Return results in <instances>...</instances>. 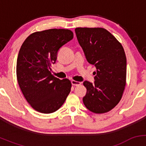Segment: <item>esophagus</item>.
Here are the masks:
<instances>
[{
	"instance_id": "34e87169",
	"label": "esophagus",
	"mask_w": 146,
	"mask_h": 146,
	"mask_svg": "<svg viewBox=\"0 0 146 146\" xmlns=\"http://www.w3.org/2000/svg\"><path fill=\"white\" fill-rule=\"evenodd\" d=\"M71 84L73 86H80V85L81 84V82L78 81H75V80H72Z\"/></svg>"
}]
</instances>
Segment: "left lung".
<instances>
[{
    "label": "left lung",
    "instance_id": "8db88e82",
    "mask_svg": "<svg viewBox=\"0 0 146 146\" xmlns=\"http://www.w3.org/2000/svg\"><path fill=\"white\" fill-rule=\"evenodd\" d=\"M88 63L95 65L94 84L84 82L85 106L97 114L107 113L121 100L126 80V57L123 46L104 28L75 29Z\"/></svg>",
    "mask_w": 146,
    "mask_h": 146
}]
</instances>
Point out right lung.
<instances>
[{
    "mask_svg": "<svg viewBox=\"0 0 146 146\" xmlns=\"http://www.w3.org/2000/svg\"><path fill=\"white\" fill-rule=\"evenodd\" d=\"M71 30L51 29L33 33L20 48L16 75L22 93L33 109L42 113L56 111L71 91L68 79H60L51 73L59 49L71 40Z\"/></svg>",
    "mask_w": 146,
    "mask_h": 146,
    "instance_id": "obj_1",
    "label": "right lung"
}]
</instances>
